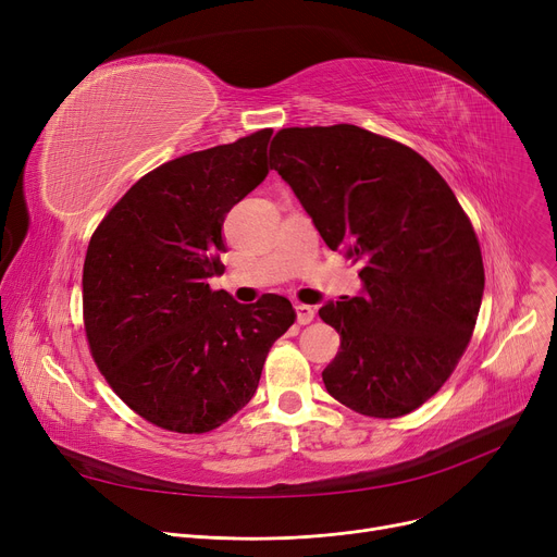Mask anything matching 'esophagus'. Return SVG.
<instances>
[{
  "label": "esophagus",
  "mask_w": 557,
  "mask_h": 557,
  "mask_svg": "<svg viewBox=\"0 0 557 557\" xmlns=\"http://www.w3.org/2000/svg\"><path fill=\"white\" fill-rule=\"evenodd\" d=\"M296 315H298V325H309L311 320L315 318V309L309 305H296Z\"/></svg>",
  "instance_id": "esophagus-1"
}]
</instances>
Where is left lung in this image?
Masks as SVG:
<instances>
[{
	"label": "left lung",
	"instance_id": "1",
	"mask_svg": "<svg viewBox=\"0 0 557 557\" xmlns=\"http://www.w3.org/2000/svg\"><path fill=\"white\" fill-rule=\"evenodd\" d=\"M271 160L325 244L361 261V294L318 311L341 334L327 393L368 418L416 411L479 318L485 273L470 219L420 153L352 124L282 128Z\"/></svg>",
	"mask_w": 557,
	"mask_h": 557
}]
</instances>
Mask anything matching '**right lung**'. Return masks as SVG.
Returning <instances> with one entry per match:
<instances>
[{"label":"right lung","mask_w":557,"mask_h":557,"mask_svg":"<svg viewBox=\"0 0 557 557\" xmlns=\"http://www.w3.org/2000/svg\"><path fill=\"white\" fill-rule=\"evenodd\" d=\"M263 128L146 173L106 214L83 263V320L110 388L175 433H208L252 399L296 311L282 296L239 305L223 271L225 214L269 175Z\"/></svg>","instance_id":"add662e5"}]
</instances>
